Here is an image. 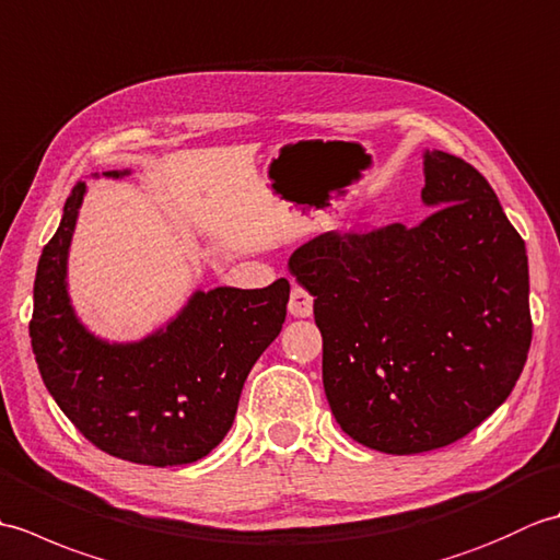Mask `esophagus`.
<instances>
[{
	"mask_svg": "<svg viewBox=\"0 0 560 560\" xmlns=\"http://www.w3.org/2000/svg\"><path fill=\"white\" fill-rule=\"evenodd\" d=\"M289 313L293 317H311L313 315V295L307 293L303 287H295L291 289V299H289Z\"/></svg>",
	"mask_w": 560,
	"mask_h": 560,
	"instance_id": "esophagus-1",
	"label": "esophagus"
}]
</instances>
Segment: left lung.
Here are the masks:
<instances>
[{"mask_svg": "<svg viewBox=\"0 0 560 560\" xmlns=\"http://www.w3.org/2000/svg\"><path fill=\"white\" fill-rule=\"evenodd\" d=\"M421 223L329 231L289 269L315 295L325 395L341 431L387 455L445 447L501 407L532 343L525 241L489 180L423 153Z\"/></svg>", "mask_w": 560, "mask_h": 560, "instance_id": "left-lung-1", "label": "left lung"}]
</instances>
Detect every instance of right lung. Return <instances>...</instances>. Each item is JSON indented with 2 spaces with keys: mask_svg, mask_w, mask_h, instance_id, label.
Masks as SVG:
<instances>
[{
  "mask_svg": "<svg viewBox=\"0 0 560 560\" xmlns=\"http://www.w3.org/2000/svg\"><path fill=\"white\" fill-rule=\"evenodd\" d=\"M125 177L129 171H108ZM86 183H77L33 287L31 347L57 407L98 450L149 467L189 464L231 431L247 373L279 337L291 287L195 291L168 325L105 341L81 325L67 259Z\"/></svg>",
  "mask_w": 560,
  "mask_h": 560,
  "instance_id": "1",
  "label": "right lung"
}]
</instances>
